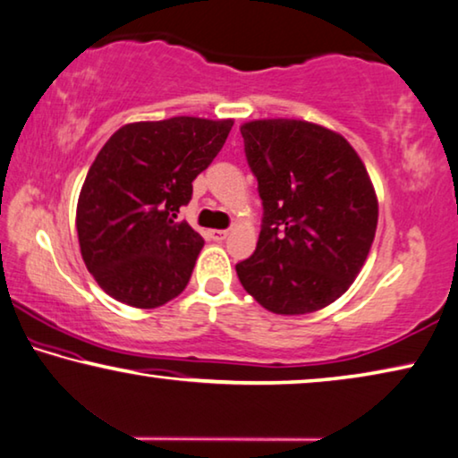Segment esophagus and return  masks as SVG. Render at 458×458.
<instances>
[{"label":"esophagus","mask_w":458,"mask_h":458,"mask_svg":"<svg viewBox=\"0 0 458 458\" xmlns=\"http://www.w3.org/2000/svg\"><path fill=\"white\" fill-rule=\"evenodd\" d=\"M209 236L214 238V241H224V238L228 236V230H211Z\"/></svg>","instance_id":"esophagus-1"}]
</instances>
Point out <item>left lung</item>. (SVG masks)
<instances>
[{
	"instance_id": "1",
	"label": "left lung",
	"mask_w": 458,
	"mask_h": 458,
	"mask_svg": "<svg viewBox=\"0 0 458 458\" xmlns=\"http://www.w3.org/2000/svg\"><path fill=\"white\" fill-rule=\"evenodd\" d=\"M263 203L261 234L236 263L242 288L276 315L325 309L350 288L370 252L378 203L339 133L296 119L241 127Z\"/></svg>"
}]
</instances>
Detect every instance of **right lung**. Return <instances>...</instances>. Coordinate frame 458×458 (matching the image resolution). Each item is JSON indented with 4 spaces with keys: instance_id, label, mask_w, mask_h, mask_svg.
<instances>
[{
    "instance_id": "1",
    "label": "right lung",
    "mask_w": 458,
    "mask_h": 458,
    "mask_svg": "<svg viewBox=\"0 0 458 458\" xmlns=\"http://www.w3.org/2000/svg\"><path fill=\"white\" fill-rule=\"evenodd\" d=\"M232 125L197 117L131 123L102 146L81 187L76 228L86 267L108 296L156 309L187 288L203 238L176 214Z\"/></svg>"
}]
</instances>
